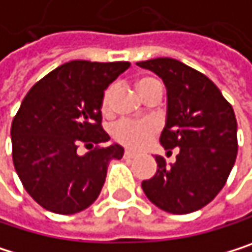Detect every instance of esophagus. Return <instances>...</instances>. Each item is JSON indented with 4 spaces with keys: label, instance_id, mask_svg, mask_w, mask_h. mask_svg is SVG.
Wrapping results in <instances>:
<instances>
[{
    "label": "esophagus",
    "instance_id": "esophagus-1",
    "mask_svg": "<svg viewBox=\"0 0 252 252\" xmlns=\"http://www.w3.org/2000/svg\"><path fill=\"white\" fill-rule=\"evenodd\" d=\"M123 156H125V159H133V157H135L136 154H135V153H132V151H129V150H126Z\"/></svg>",
    "mask_w": 252,
    "mask_h": 252
}]
</instances>
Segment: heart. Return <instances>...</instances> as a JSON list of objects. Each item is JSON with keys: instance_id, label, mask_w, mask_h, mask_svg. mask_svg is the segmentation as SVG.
Returning <instances> with one entry per match:
<instances>
[{"instance_id": "b5f03b06", "label": "heart", "mask_w": 252, "mask_h": 252, "mask_svg": "<svg viewBox=\"0 0 252 252\" xmlns=\"http://www.w3.org/2000/svg\"><path fill=\"white\" fill-rule=\"evenodd\" d=\"M136 89L139 95L147 99L153 93H163L162 83L154 77H141L136 81ZM117 93V86L110 84L101 96V113L110 116L114 111V98ZM157 133V125L150 120L133 122V120H120L113 127V136L117 142L129 148H142L147 145L151 138Z\"/></svg>"}]
</instances>
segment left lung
<instances>
[{"instance_id":"obj_1","label":"left lung","mask_w":252,"mask_h":252,"mask_svg":"<svg viewBox=\"0 0 252 252\" xmlns=\"http://www.w3.org/2000/svg\"><path fill=\"white\" fill-rule=\"evenodd\" d=\"M159 75L168 90V119L162 145L177 162L156 156L157 172L142 181L145 196L171 214H190L208 205L224 187L238 154V125L232 105L202 72L172 59L138 62Z\"/></svg>"}]
</instances>
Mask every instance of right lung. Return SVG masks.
<instances>
[{
  "instance_id": "add662e5",
  "label": "right lung",
  "mask_w": 252,
  "mask_h": 252,
  "mask_svg": "<svg viewBox=\"0 0 252 252\" xmlns=\"http://www.w3.org/2000/svg\"><path fill=\"white\" fill-rule=\"evenodd\" d=\"M129 62L71 61L37 81L11 123V156L25 187L44 209L71 215L89 208L102 190L110 160L122 159L102 129L101 96ZM80 142L95 144L78 156Z\"/></svg>"
}]
</instances>
